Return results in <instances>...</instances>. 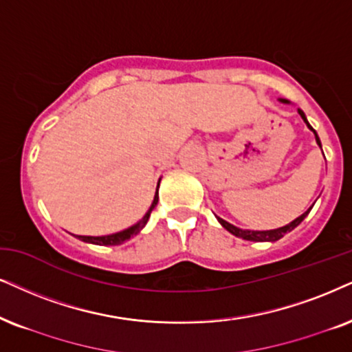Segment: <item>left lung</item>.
<instances>
[{"mask_svg":"<svg viewBox=\"0 0 352 352\" xmlns=\"http://www.w3.org/2000/svg\"><path fill=\"white\" fill-rule=\"evenodd\" d=\"M279 102H283V104H291V102L286 100V99H279ZM299 115L302 117V120H304V122H305L307 128H309L310 131H314L315 141H317V144L320 146V148H322V143H320V138H318V135H317V131H315L314 128L310 126V123L307 122L305 113L302 112L300 109H299ZM310 209H312V206L307 209L304 214H300L299 217H296V219L292 221V222H289V224L283 226V228H278V229H271V230H248V229H239V228H235L234 224H230V222L222 219V217H219V216H216V219L219 221V224L222 226V228H224L226 230H229L230 234L235 235V237H239V239L252 240V242H276V240H279L281 237H284V235H286L287 232H291V230H294V229L297 228V226H299L300 222L305 219L307 214H309V212H310Z\"/></svg>","mask_w":352,"mask_h":352,"instance_id":"1","label":"left lung"}]
</instances>
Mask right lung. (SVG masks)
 Instances as JSON below:
<instances>
[{"label":"right lung","mask_w":352,"mask_h":352,"mask_svg":"<svg viewBox=\"0 0 352 352\" xmlns=\"http://www.w3.org/2000/svg\"><path fill=\"white\" fill-rule=\"evenodd\" d=\"M161 182V180H159ZM159 201V184H157V190H155V195H154V199L153 203H151V206L148 211H146V214L143 216V219H140L136 222V224L130 226L128 229H123L120 230V232H115V234H109V235H74V237L82 240V242L86 243H94V245H122L123 242H126L128 239H131L133 235L140 234L141 230L144 229V226L148 224L149 221V216H151V211L155 208V204Z\"/></svg>","instance_id":"right-lung-1"}]
</instances>
